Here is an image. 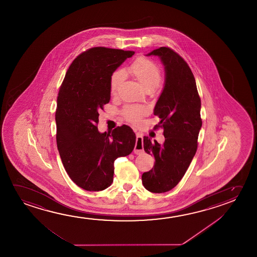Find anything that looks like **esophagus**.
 Instances as JSON below:
<instances>
[{"label": "esophagus", "mask_w": 257, "mask_h": 257, "mask_svg": "<svg viewBox=\"0 0 257 257\" xmlns=\"http://www.w3.org/2000/svg\"><path fill=\"white\" fill-rule=\"evenodd\" d=\"M136 144L135 147V154H141L143 153L144 150H143V135L141 134H136Z\"/></svg>", "instance_id": "obj_1"}]
</instances>
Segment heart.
I'll return each instance as SVG.
<instances>
[{"label":"heart","instance_id":"heart-1","mask_svg":"<svg viewBox=\"0 0 257 257\" xmlns=\"http://www.w3.org/2000/svg\"><path fill=\"white\" fill-rule=\"evenodd\" d=\"M126 71L148 92L154 91L162 81V71L160 67L152 59L145 57H141L136 59L127 67ZM123 80L124 72L122 70H115L112 73L109 80L111 94L117 93ZM146 114V107L142 106H127L122 110L124 119L133 124H139L143 115Z\"/></svg>","mask_w":257,"mask_h":257}]
</instances>
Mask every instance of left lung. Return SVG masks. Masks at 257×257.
Here are the masks:
<instances>
[{
	"instance_id": "obj_1",
	"label": "left lung",
	"mask_w": 257,
	"mask_h": 257,
	"mask_svg": "<svg viewBox=\"0 0 257 257\" xmlns=\"http://www.w3.org/2000/svg\"><path fill=\"white\" fill-rule=\"evenodd\" d=\"M158 56L166 69V83L154 114L160 118L155 130L163 128L165 143L160 145L144 136L143 148L155 158V166L143 174V184L153 193L174 189L184 176L198 149L202 126L201 99L193 73L177 52L160 47L148 56Z\"/></svg>"
}]
</instances>
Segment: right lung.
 <instances>
[{
  "label": "right lung",
  "instance_id": "obj_1",
  "mask_svg": "<svg viewBox=\"0 0 257 257\" xmlns=\"http://www.w3.org/2000/svg\"><path fill=\"white\" fill-rule=\"evenodd\" d=\"M134 54L133 51L91 48L74 59L59 87L57 147L68 176L83 190L108 188L114 160L135 149L136 136L128 125L110 133L98 131L99 111L110 100L111 75Z\"/></svg>",
  "mask_w": 257,
  "mask_h": 257
}]
</instances>
